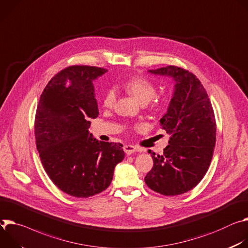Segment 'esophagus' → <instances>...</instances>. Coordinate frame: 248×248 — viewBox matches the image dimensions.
<instances>
[{"instance_id": "esophagus-1", "label": "esophagus", "mask_w": 248, "mask_h": 248, "mask_svg": "<svg viewBox=\"0 0 248 248\" xmlns=\"http://www.w3.org/2000/svg\"><path fill=\"white\" fill-rule=\"evenodd\" d=\"M138 151V148L135 147V146H132V145H126L124 146V152L127 154V155H132L133 153Z\"/></svg>"}]
</instances>
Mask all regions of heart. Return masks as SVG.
<instances>
[{"label": "heart", "mask_w": 248, "mask_h": 248, "mask_svg": "<svg viewBox=\"0 0 248 248\" xmlns=\"http://www.w3.org/2000/svg\"><path fill=\"white\" fill-rule=\"evenodd\" d=\"M122 87L128 93L133 95L141 104H146L150 102L155 96V93H156V87L155 86L154 82L141 76L129 78L123 82ZM115 100H116V94L114 90L112 89L106 90L102 96L103 106L107 108H111L114 105ZM159 106L160 104L158 102H155L153 104V107H159ZM134 129H138V126H135Z\"/></svg>", "instance_id": "heart-1"}]
</instances>
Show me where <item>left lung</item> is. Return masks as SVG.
<instances>
[{"mask_svg":"<svg viewBox=\"0 0 248 248\" xmlns=\"http://www.w3.org/2000/svg\"><path fill=\"white\" fill-rule=\"evenodd\" d=\"M175 80L174 93L160 126L170 135L161 155H152L154 166L146 184L164 196L193 189L205 176L216 145V119L212 103L199 78L176 66L149 71Z\"/></svg>","mask_w":248,"mask_h":248,"instance_id":"obj_1","label":"left lung"}]
</instances>
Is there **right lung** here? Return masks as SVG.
I'll return each instance as SVG.
<instances>
[{
  "label": "right lung",
  "mask_w": 248,
  "mask_h": 248,
  "mask_svg": "<svg viewBox=\"0 0 248 248\" xmlns=\"http://www.w3.org/2000/svg\"><path fill=\"white\" fill-rule=\"evenodd\" d=\"M107 70L70 66L55 75L37 105L34 133L42 166L65 193L88 198L104 191L125 154L120 143L98 142L89 128L98 116L93 80Z\"/></svg>",
  "instance_id": "add662e5"
}]
</instances>
